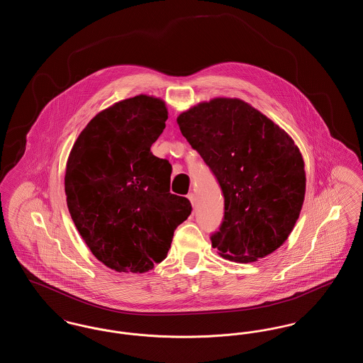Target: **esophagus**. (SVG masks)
Here are the masks:
<instances>
[{"mask_svg":"<svg viewBox=\"0 0 363 363\" xmlns=\"http://www.w3.org/2000/svg\"><path fill=\"white\" fill-rule=\"evenodd\" d=\"M188 199H189L191 206L196 207V204H197V201H196V194H194V193H189V194H188Z\"/></svg>","mask_w":363,"mask_h":363,"instance_id":"1","label":"esophagus"}]
</instances>
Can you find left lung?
I'll use <instances>...</instances> for the list:
<instances>
[{
    "mask_svg": "<svg viewBox=\"0 0 363 363\" xmlns=\"http://www.w3.org/2000/svg\"><path fill=\"white\" fill-rule=\"evenodd\" d=\"M177 122L225 196L212 246L237 262L275 252L293 231L305 199V163L293 138L241 99L199 104Z\"/></svg>",
    "mask_w": 363,
    "mask_h": 363,
    "instance_id": "8db88e82",
    "label": "left lung"
}]
</instances>
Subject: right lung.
I'll return each instance as SVG.
<instances>
[{
	"label": "right lung",
	"mask_w": 363,
	"mask_h": 363,
	"mask_svg": "<svg viewBox=\"0 0 363 363\" xmlns=\"http://www.w3.org/2000/svg\"><path fill=\"white\" fill-rule=\"evenodd\" d=\"M166 104L138 95L88 122L70 151L65 193L72 220L106 267L144 274L166 259L174 230L191 212L170 193L172 164L152 155Z\"/></svg>",
	"instance_id": "right-lung-1"
}]
</instances>
